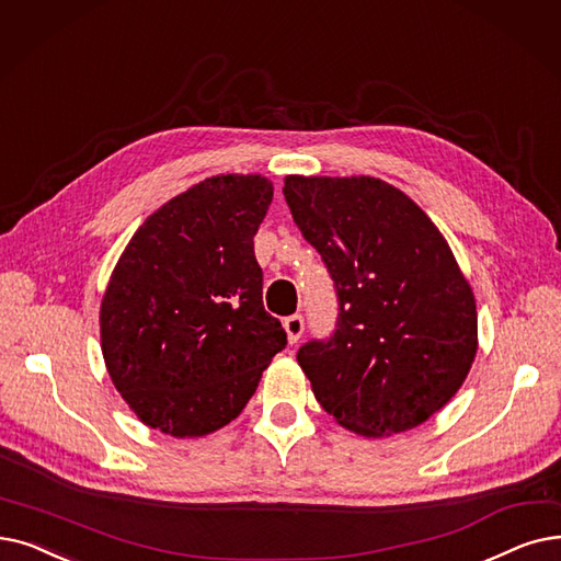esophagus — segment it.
<instances>
[{"label":"esophagus","mask_w":561,"mask_h":561,"mask_svg":"<svg viewBox=\"0 0 561 561\" xmlns=\"http://www.w3.org/2000/svg\"><path fill=\"white\" fill-rule=\"evenodd\" d=\"M284 330H286V334H288L290 344H298V339H300L302 332H305V319H302L300 313L288 316V319H284Z\"/></svg>","instance_id":"esophagus-1"}]
</instances>
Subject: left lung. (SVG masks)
<instances>
[{
	"mask_svg": "<svg viewBox=\"0 0 561 561\" xmlns=\"http://www.w3.org/2000/svg\"><path fill=\"white\" fill-rule=\"evenodd\" d=\"M284 197L334 282L339 313L298 364L325 412L359 435L424 424L477 355V305L428 215L371 176H286Z\"/></svg>",
	"mask_w": 561,
	"mask_h": 561,
	"instance_id": "left-lung-1",
	"label": "left lung"
}]
</instances>
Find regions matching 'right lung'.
<instances>
[{
    "label": "right lung",
    "instance_id": "1",
    "mask_svg": "<svg viewBox=\"0 0 561 561\" xmlns=\"http://www.w3.org/2000/svg\"><path fill=\"white\" fill-rule=\"evenodd\" d=\"M273 202L259 174L202 181L158 208L101 305L114 387L151 428L199 437L236 420L286 332L263 309L254 236Z\"/></svg>",
    "mask_w": 561,
    "mask_h": 561
}]
</instances>
